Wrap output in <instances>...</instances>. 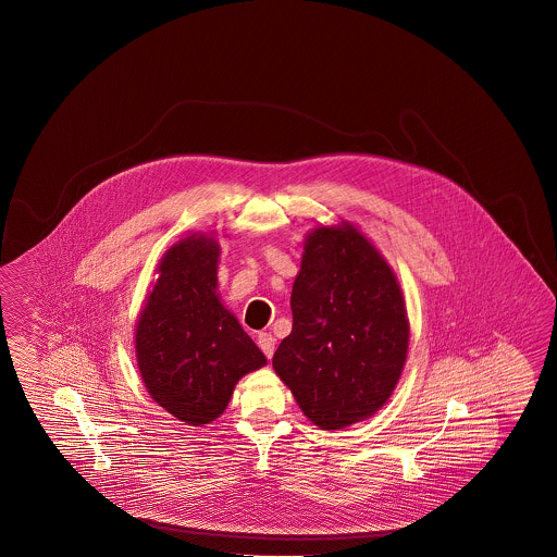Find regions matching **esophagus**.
Instances as JSON below:
<instances>
[{
	"mask_svg": "<svg viewBox=\"0 0 557 557\" xmlns=\"http://www.w3.org/2000/svg\"><path fill=\"white\" fill-rule=\"evenodd\" d=\"M257 343H259L261 351L268 355V359H271V357H273V351H275V337H273L271 333H259Z\"/></svg>",
	"mask_w": 557,
	"mask_h": 557,
	"instance_id": "1",
	"label": "esophagus"
}]
</instances>
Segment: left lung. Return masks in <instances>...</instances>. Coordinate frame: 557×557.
<instances>
[{
	"label": "left lung",
	"mask_w": 557,
	"mask_h": 557,
	"mask_svg": "<svg viewBox=\"0 0 557 557\" xmlns=\"http://www.w3.org/2000/svg\"><path fill=\"white\" fill-rule=\"evenodd\" d=\"M289 306L292 333L271 363L304 417L324 431L373 417L403 375L410 338L386 257L349 220L317 224L304 236Z\"/></svg>",
	"instance_id": "left-lung-1"
}]
</instances>
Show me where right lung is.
<instances>
[{
	"label": "right lung",
	"instance_id": "add662e5",
	"mask_svg": "<svg viewBox=\"0 0 557 557\" xmlns=\"http://www.w3.org/2000/svg\"><path fill=\"white\" fill-rule=\"evenodd\" d=\"M216 233L169 247L136 319V366L152 400L177 421H216L238 380L268 366L235 314L220 302Z\"/></svg>",
	"mask_w": 557,
	"mask_h": 557
}]
</instances>
